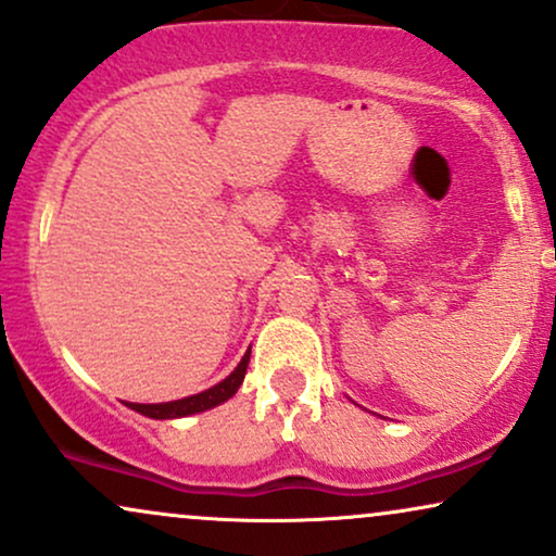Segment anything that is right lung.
I'll use <instances>...</instances> for the list:
<instances>
[{
    "label": "right lung",
    "mask_w": 556,
    "mask_h": 556,
    "mask_svg": "<svg viewBox=\"0 0 556 556\" xmlns=\"http://www.w3.org/2000/svg\"><path fill=\"white\" fill-rule=\"evenodd\" d=\"M247 363H250V351L244 353V358L239 361V366L229 376H226L222 383L205 389V392H201V394L185 396V400H177V402H164V404H134V402H128V407L136 409V413L147 415V417H154V420H169V417H185V415L203 413V409L216 407V404H222V402L229 400V396L237 394L239 383L244 381Z\"/></svg>",
    "instance_id": "right-lung-1"
}]
</instances>
